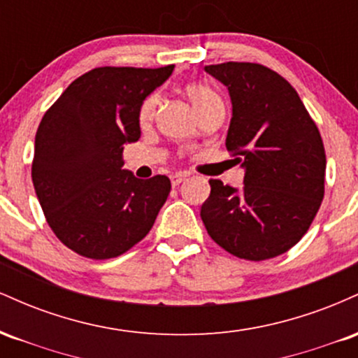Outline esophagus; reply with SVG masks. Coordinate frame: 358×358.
I'll use <instances>...</instances> for the list:
<instances>
[{
    "instance_id": "34e87169",
    "label": "esophagus",
    "mask_w": 358,
    "mask_h": 358,
    "mask_svg": "<svg viewBox=\"0 0 358 358\" xmlns=\"http://www.w3.org/2000/svg\"><path fill=\"white\" fill-rule=\"evenodd\" d=\"M185 178H187V173H175V175H171V176H170L171 185H173V187H176V185L182 183Z\"/></svg>"
}]
</instances>
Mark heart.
Returning a JSON list of instances; mask_svg holds the SVG:
<instances>
[{"label": "heart", "instance_id": "1", "mask_svg": "<svg viewBox=\"0 0 358 358\" xmlns=\"http://www.w3.org/2000/svg\"><path fill=\"white\" fill-rule=\"evenodd\" d=\"M185 92H187L188 99H190L193 108L196 109V113L199 114L207 113V110H210L213 108H224L219 94H217L212 87H208L207 84H202V82H193V84H188L187 89H185ZM158 102H159L158 94H151V96H148L146 99L143 101L141 108H139V122H141V124H148V122L155 117Z\"/></svg>", "mask_w": 358, "mask_h": 358}]
</instances>
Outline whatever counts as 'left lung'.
I'll return each mask as SVG.
<instances>
[{
	"label": "left lung",
	"instance_id": "1",
	"mask_svg": "<svg viewBox=\"0 0 358 358\" xmlns=\"http://www.w3.org/2000/svg\"><path fill=\"white\" fill-rule=\"evenodd\" d=\"M205 72L229 89L225 146L245 175L241 190L210 180L200 217L232 256L276 257L298 244L322 205L327 156L320 131L293 85L264 65L225 62Z\"/></svg>",
	"mask_w": 358,
	"mask_h": 358
}]
</instances>
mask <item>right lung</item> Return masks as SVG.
<instances>
[{
    "label": "right lung",
    "instance_id": "add662e5",
    "mask_svg": "<svg viewBox=\"0 0 358 358\" xmlns=\"http://www.w3.org/2000/svg\"><path fill=\"white\" fill-rule=\"evenodd\" d=\"M173 69H92L42 117L31 180L48 225L73 252L117 257L153 227L171 190L170 178L139 180L122 170V150L141 136L143 101Z\"/></svg>",
    "mask_w": 358,
    "mask_h": 358
}]
</instances>
